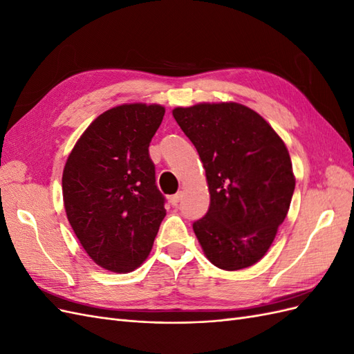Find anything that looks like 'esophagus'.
Returning a JSON list of instances; mask_svg holds the SVG:
<instances>
[{
	"instance_id": "34e87169",
	"label": "esophagus",
	"mask_w": 354,
	"mask_h": 354,
	"mask_svg": "<svg viewBox=\"0 0 354 354\" xmlns=\"http://www.w3.org/2000/svg\"><path fill=\"white\" fill-rule=\"evenodd\" d=\"M180 199H181V194L178 192V194H176V195H173V196H169V203H171V205H173V207H177Z\"/></svg>"
}]
</instances>
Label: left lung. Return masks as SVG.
Masks as SVG:
<instances>
[{"instance_id": "obj_1", "label": "left lung", "mask_w": 354, "mask_h": 354, "mask_svg": "<svg viewBox=\"0 0 354 354\" xmlns=\"http://www.w3.org/2000/svg\"><path fill=\"white\" fill-rule=\"evenodd\" d=\"M174 120L205 168L209 208L194 223L207 259L223 270L246 269L269 251L295 189L282 138L243 104L176 108Z\"/></svg>"}]
</instances>
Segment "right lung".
Listing matches in <instances>:
<instances>
[{
  "mask_svg": "<svg viewBox=\"0 0 354 354\" xmlns=\"http://www.w3.org/2000/svg\"><path fill=\"white\" fill-rule=\"evenodd\" d=\"M164 113V106L145 103L103 112L82 133L63 169L71 226L90 259L113 273L143 264L167 214L149 156Z\"/></svg>",
  "mask_w": 354,
  "mask_h": 354,
  "instance_id": "right-lung-1",
  "label": "right lung"
}]
</instances>
